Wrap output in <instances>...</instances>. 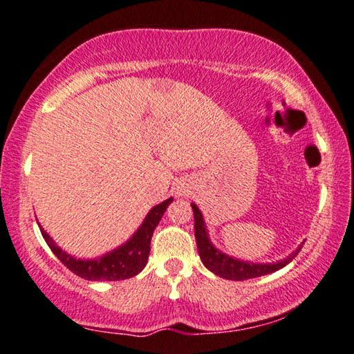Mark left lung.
<instances>
[{
	"label": "left lung",
	"mask_w": 354,
	"mask_h": 354,
	"mask_svg": "<svg viewBox=\"0 0 354 354\" xmlns=\"http://www.w3.org/2000/svg\"><path fill=\"white\" fill-rule=\"evenodd\" d=\"M192 209L193 216H195V239L200 258L206 269H209L212 274L219 275L222 279L246 280L261 277V275L266 274H272L275 270L285 268L290 261H293L303 246V243L298 245V248L292 251L287 258L275 261V263H251V261L234 258V256L224 253V251H221L212 245L209 234H207L205 217H203V212L195 203H192Z\"/></svg>",
	"instance_id": "left-lung-1"
}]
</instances>
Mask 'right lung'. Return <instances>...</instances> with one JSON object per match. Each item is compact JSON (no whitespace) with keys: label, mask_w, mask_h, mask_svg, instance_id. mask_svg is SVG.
Wrapping results in <instances>:
<instances>
[{"label":"right lung","mask_w":354,"mask_h":354,"mask_svg":"<svg viewBox=\"0 0 354 354\" xmlns=\"http://www.w3.org/2000/svg\"><path fill=\"white\" fill-rule=\"evenodd\" d=\"M172 201L174 198H169V200L154 206L153 209H149L142 225L135 230V234L125 243L111 250L109 253L91 259H82L69 254L55 243V240L46 234V230L40 224H38V227H40L43 239H45L53 253L56 254V258L75 275L85 280H106V282L108 280L109 282L111 280H124L142 272L145 266H147L149 250H151L149 245H151L153 232Z\"/></svg>","instance_id":"1"}]
</instances>
